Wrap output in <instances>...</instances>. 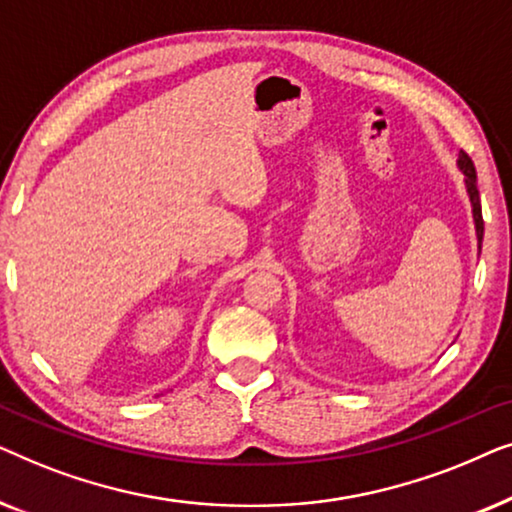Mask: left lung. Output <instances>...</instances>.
I'll use <instances>...</instances> for the list:
<instances>
[{
    "instance_id": "left-lung-1",
    "label": "left lung",
    "mask_w": 512,
    "mask_h": 512,
    "mask_svg": "<svg viewBox=\"0 0 512 512\" xmlns=\"http://www.w3.org/2000/svg\"><path fill=\"white\" fill-rule=\"evenodd\" d=\"M457 167L464 174V184L468 200H471V212H473V223H475V237H478V251L482 249V233H485V223H482V207H480V193H478V179H475V167L473 160L466 156L464 151L459 153Z\"/></svg>"
}]
</instances>
